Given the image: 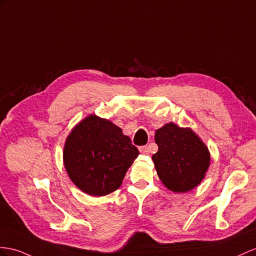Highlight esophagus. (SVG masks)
Listing matches in <instances>:
<instances>
[{
	"mask_svg": "<svg viewBox=\"0 0 256 256\" xmlns=\"http://www.w3.org/2000/svg\"><path fill=\"white\" fill-rule=\"evenodd\" d=\"M140 152L142 154H149V148L147 146H142L140 147Z\"/></svg>",
	"mask_w": 256,
	"mask_h": 256,
	"instance_id": "1",
	"label": "esophagus"
}]
</instances>
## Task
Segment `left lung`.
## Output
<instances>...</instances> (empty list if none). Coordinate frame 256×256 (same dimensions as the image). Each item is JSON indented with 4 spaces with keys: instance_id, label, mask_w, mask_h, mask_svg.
<instances>
[{
    "instance_id": "left-lung-1",
    "label": "left lung",
    "mask_w": 256,
    "mask_h": 256,
    "mask_svg": "<svg viewBox=\"0 0 256 256\" xmlns=\"http://www.w3.org/2000/svg\"><path fill=\"white\" fill-rule=\"evenodd\" d=\"M154 140L159 150L152 161L164 186L174 192H187L198 186L211 160L200 137L171 122L156 130Z\"/></svg>"
}]
</instances>
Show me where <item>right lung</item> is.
Instances as JSON below:
<instances>
[{
    "instance_id": "right-lung-1",
    "label": "right lung",
    "mask_w": 256,
    "mask_h": 256,
    "mask_svg": "<svg viewBox=\"0 0 256 256\" xmlns=\"http://www.w3.org/2000/svg\"><path fill=\"white\" fill-rule=\"evenodd\" d=\"M138 154V149L119 126L90 114L76 124L66 140L64 164L78 188L102 196L121 186Z\"/></svg>"
}]
</instances>
